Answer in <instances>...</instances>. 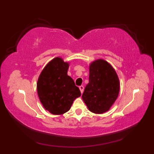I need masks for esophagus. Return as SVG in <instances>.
<instances>
[{"label": "esophagus", "instance_id": "34e87169", "mask_svg": "<svg viewBox=\"0 0 154 154\" xmlns=\"http://www.w3.org/2000/svg\"><path fill=\"white\" fill-rule=\"evenodd\" d=\"M79 90L81 91V93L82 94L83 92V90H84V87H83V85H80V86L79 87Z\"/></svg>", "mask_w": 154, "mask_h": 154}]
</instances>
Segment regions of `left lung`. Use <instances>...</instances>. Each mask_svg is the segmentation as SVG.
I'll return each instance as SVG.
<instances>
[{
	"label": "left lung",
	"mask_w": 154,
	"mask_h": 154,
	"mask_svg": "<svg viewBox=\"0 0 154 154\" xmlns=\"http://www.w3.org/2000/svg\"><path fill=\"white\" fill-rule=\"evenodd\" d=\"M89 69V83L82 99L91 112L102 114L109 110L118 98L119 78L111 65L102 59L92 62Z\"/></svg>",
	"instance_id": "left-lung-1"
}]
</instances>
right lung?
I'll return each instance as SVG.
<instances>
[{"label": "right lung", "instance_id": "add662e5", "mask_svg": "<svg viewBox=\"0 0 154 154\" xmlns=\"http://www.w3.org/2000/svg\"><path fill=\"white\" fill-rule=\"evenodd\" d=\"M68 62L56 57L41 71L36 84L37 94L43 107L54 115H62L71 109L81 92L67 75Z\"/></svg>", "mask_w": 154, "mask_h": 154}]
</instances>
